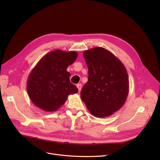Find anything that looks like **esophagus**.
I'll return each instance as SVG.
<instances>
[{
    "instance_id": "esophagus-1",
    "label": "esophagus",
    "mask_w": 160,
    "mask_h": 160,
    "mask_svg": "<svg viewBox=\"0 0 160 160\" xmlns=\"http://www.w3.org/2000/svg\"><path fill=\"white\" fill-rule=\"evenodd\" d=\"M77 88L78 89V91L80 92V91H81V89H82V84H81V83H78V84H77Z\"/></svg>"
}]
</instances>
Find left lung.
<instances>
[{"instance_id": "8db88e82", "label": "left lung", "mask_w": 160, "mask_h": 160, "mask_svg": "<svg viewBox=\"0 0 160 160\" xmlns=\"http://www.w3.org/2000/svg\"><path fill=\"white\" fill-rule=\"evenodd\" d=\"M88 68V81L81 98L96 117L110 116L124 105L129 92L127 69L119 58L102 47L83 52Z\"/></svg>"}]
</instances>
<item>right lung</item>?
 <instances>
[{
    "instance_id": "obj_1",
    "label": "right lung",
    "mask_w": 160,
    "mask_h": 160,
    "mask_svg": "<svg viewBox=\"0 0 160 160\" xmlns=\"http://www.w3.org/2000/svg\"><path fill=\"white\" fill-rule=\"evenodd\" d=\"M78 56L76 51L55 50L45 55L30 72L27 89L31 101L46 112H55L78 89L67 69Z\"/></svg>"
}]
</instances>
